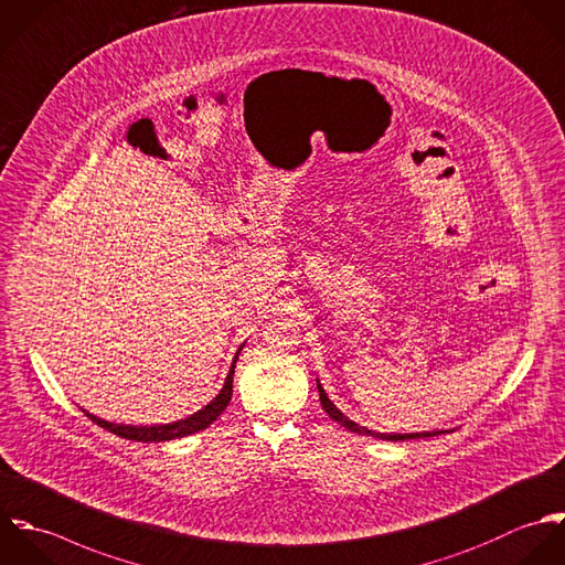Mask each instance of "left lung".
Instances as JSON below:
<instances>
[{
  "mask_svg": "<svg viewBox=\"0 0 565 565\" xmlns=\"http://www.w3.org/2000/svg\"><path fill=\"white\" fill-rule=\"evenodd\" d=\"M318 392H320V403H322V407H324V412L333 418V420H338L342 427H347V429H351V431H358V434H362V436H375V438H381V440H412V438H429V436H438V434H443V431H420V434H376L373 429H366V427H362V425H358L355 420H349L331 401H329V396H327V392L322 390V385L318 383Z\"/></svg>",
  "mask_w": 565,
  "mask_h": 565,
  "instance_id": "8db88e82",
  "label": "left lung"
}]
</instances>
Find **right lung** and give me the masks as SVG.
Listing matches in <instances>:
<instances>
[{
    "instance_id": "right-lung-1",
    "label": "right lung",
    "mask_w": 565,
    "mask_h": 565,
    "mask_svg": "<svg viewBox=\"0 0 565 565\" xmlns=\"http://www.w3.org/2000/svg\"><path fill=\"white\" fill-rule=\"evenodd\" d=\"M241 353V349H238ZM238 353H236V360H238ZM236 360L227 373L225 379V385L221 387V392L216 394L214 401H210L203 409H199L196 414H192L186 420H178V423H171V425H156V427H131V425H116V423H109V420H103V418H96L94 414L85 412V416H89L96 425H100L103 429L111 431V434H118L127 440H138V443H162V440H173V438H180V436H189L194 431H201L205 429L212 420H216V416L227 407L230 398H232V376H234V369H236Z\"/></svg>"
}]
</instances>
